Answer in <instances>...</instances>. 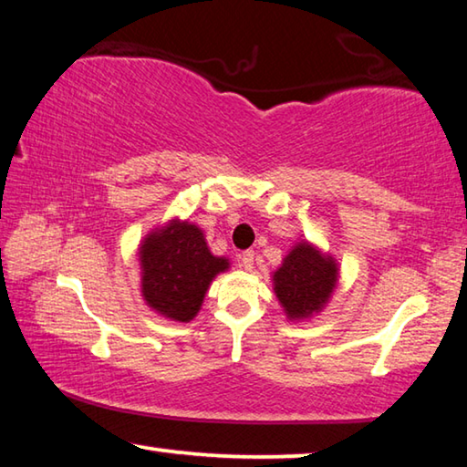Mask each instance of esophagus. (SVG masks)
Wrapping results in <instances>:
<instances>
[{
    "instance_id": "esophagus-1",
    "label": "esophagus",
    "mask_w": 467,
    "mask_h": 467,
    "mask_svg": "<svg viewBox=\"0 0 467 467\" xmlns=\"http://www.w3.org/2000/svg\"><path fill=\"white\" fill-rule=\"evenodd\" d=\"M253 262H255V253H253V251H243L241 253V265L244 267V270H251Z\"/></svg>"
}]
</instances>
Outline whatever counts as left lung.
Instances as JSON below:
<instances>
[{"instance_id": "8db88e82", "label": "left lung", "mask_w": 467, "mask_h": 467, "mask_svg": "<svg viewBox=\"0 0 467 467\" xmlns=\"http://www.w3.org/2000/svg\"><path fill=\"white\" fill-rule=\"evenodd\" d=\"M337 284V264L311 243L300 241L274 272V292L290 321L323 311Z\"/></svg>"}]
</instances>
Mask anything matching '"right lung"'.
Segmentation results:
<instances>
[{
    "label": "right lung",
    "mask_w": 467,
    "mask_h": 467,
    "mask_svg": "<svg viewBox=\"0 0 467 467\" xmlns=\"http://www.w3.org/2000/svg\"><path fill=\"white\" fill-rule=\"evenodd\" d=\"M141 296L162 317L187 323L203 303L212 280L226 272V257L212 255L200 226L183 220L154 228L140 244Z\"/></svg>",
    "instance_id": "add662e5"
}]
</instances>
